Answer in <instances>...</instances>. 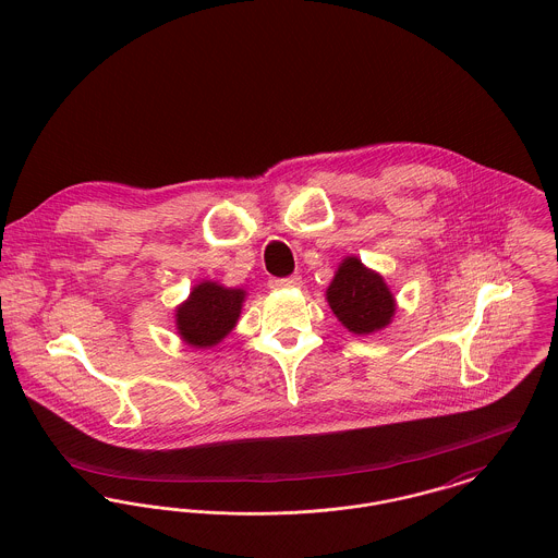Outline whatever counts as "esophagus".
Masks as SVG:
<instances>
[{"label":"esophagus","instance_id":"34e87169","mask_svg":"<svg viewBox=\"0 0 558 558\" xmlns=\"http://www.w3.org/2000/svg\"><path fill=\"white\" fill-rule=\"evenodd\" d=\"M271 289L280 291V289H298L302 287V278L300 276H291V278H278V280H271L269 282Z\"/></svg>","mask_w":558,"mask_h":558}]
</instances>
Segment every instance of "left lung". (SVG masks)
Masks as SVG:
<instances>
[{
  "label": "left lung",
  "mask_w": 558,
  "mask_h": 558,
  "mask_svg": "<svg viewBox=\"0 0 558 558\" xmlns=\"http://www.w3.org/2000/svg\"><path fill=\"white\" fill-rule=\"evenodd\" d=\"M336 319L353 335H375L392 324L397 300L384 276L357 256H344L326 291Z\"/></svg>",
  "instance_id": "left-lung-1"
}]
</instances>
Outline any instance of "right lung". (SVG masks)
<instances>
[{
    "label": "right lung",
    "mask_w": 558,
    "mask_h": 558,
    "mask_svg": "<svg viewBox=\"0 0 558 558\" xmlns=\"http://www.w3.org/2000/svg\"><path fill=\"white\" fill-rule=\"evenodd\" d=\"M245 295L243 289L203 280L190 291V298L174 308L177 335L194 349L216 347L236 326Z\"/></svg>",
    "instance_id": "1"
}]
</instances>
